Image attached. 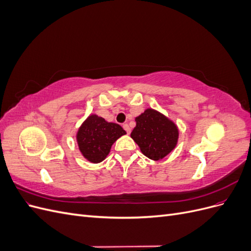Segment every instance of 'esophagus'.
<instances>
[{"label": "esophagus", "mask_w": 251, "mask_h": 251, "mask_svg": "<svg viewBox=\"0 0 251 251\" xmlns=\"http://www.w3.org/2000/svg\"><path fill=\"white\" fill-rule=\"evenodd\" d=\"M123 126H124V128H125L126 132L127 134H130V133H131V127H130V126H128L127 124H125Z\"/></svg>", "instance_id": "obj_1"}]
</instances>
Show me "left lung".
Wrapping results in <instances>:
<instances>
[{
  "label": "left lung",
  "mask_w": 251,
  "mask_h": 251,
  "mask_svg": "<svg viewBox=\"0 0 251 251\" xmlns=\"http://www.w3.org/2000/svg\"><path fill=\"white\" fill-rule=\"evenodd\" d=\"M136 126L131 137L144 156L160 160L176 148L179 130L171 119L154 109H147L135 118Z\"/></svg>",
  "instance_id": "8db88e82"
}]
</instances>
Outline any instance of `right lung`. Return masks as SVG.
<instances>
[{"label":"right lung","instance_id":"obj_1","mask_svg":"<svg viewBox=\"0 0 251 251\" xmlns=\"http://www.w3.org/2000/svg\"><path fill=\"white\" fill-rule=\"evenodd\" d=\"M126 134L119 125L92 114L79 126L76 141L81 155L88 161L100 163L109 155L113 143Z\"/></svg>","mask_w":251,"mask_h":251}]
</instances>
